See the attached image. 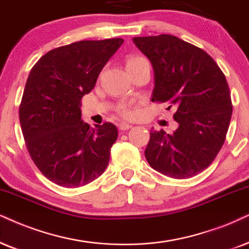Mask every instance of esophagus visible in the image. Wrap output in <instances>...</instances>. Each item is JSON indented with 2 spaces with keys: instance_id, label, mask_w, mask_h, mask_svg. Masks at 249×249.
<instances>
[{
  "instance_id": "1",
  "label": "esophagus",
  "mask_w": 249,
  "mask_h": 249,
  "mask_svg": "<svg viewBox=\"0 0 249 249\" xmlns=\"http://www.w3.org/2000/svg\"><path fill=\"white\" fill-rule=\"evenodd\" d=\"M118 127L121 131H126V130H128V128L132 127V125L127 124V123H121V124L118 125Z\"/></svg>"
}]
</instances>
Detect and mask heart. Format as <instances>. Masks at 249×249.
Returning a JSON list of instances; mask_svg holds the SVG:
<instances>
[{"label":"heart","mask_w":249,"mask_h":249,"mask_svg":"<svg viewBox=\"0 0 249 249\" xmlns=\"http://www.w3.org/2000/svg\"><path fill=\"white\" fill-rule=\"evenodd\" d=\"M141 63H148V61L144 57H142V56H132V57L128 58L127 61V68L134 67V65L141 64ZM117 112L122 116V117L125 118L132 117V116H133V110H132L130 106L125 105V103H123V105L118 107Z\"/></svg>","instance_id":"heart-1"}]
</instances>
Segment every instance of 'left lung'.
Returning a JSON list of instances; mask_svg holds the SVG:
<instances>
[{
	"label": "left lung",
	"mask_w": 249,
	"mask_h": 249,
	"mask_svg": "<svg viewBox=\"0 0 249 249\" xmlns=\"http://www.w3.org/2000/svg\"><path fill=\"white\" fill-rule=\"evenodd\" d=\"M133 42L153 65L152 101L177 108V130H152L144 156L164 176L193 177L212 164L225 141L232 116L225 75L212 56L177 36H138Z\"/></svg>",
	"instance_id": "left-lung-1"
}]
</instances>
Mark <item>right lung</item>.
I'll return each mask as SVG.
<instances>
[{
	"label": "right lung",
	"instance_id": "right-lung-1",
	"mask_svg": "<svg viewBox=\"0 0 249 249\" xmlns=\"http://www.w3.org/2000/svg\"><path fill=\"white\" fill-rule=\"evenodd\" d=\"M124 40H85L43 55L28 75L19 107L25 143L41 174L59 186L80 187L99 178L118 131L112 123L81 121V99Z\"/></svg>",
	"mask_w": 249,
	"mask_h": 249
}]
</instances>
